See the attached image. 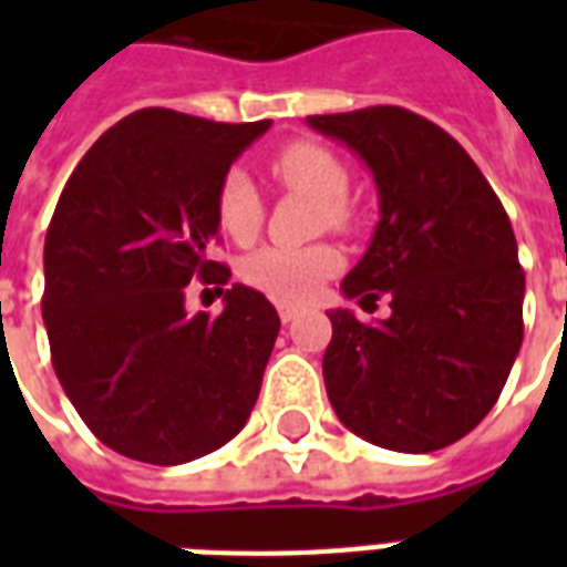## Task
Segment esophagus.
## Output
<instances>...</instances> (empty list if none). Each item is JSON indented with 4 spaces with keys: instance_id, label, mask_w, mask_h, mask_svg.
Returning <instances> with one entry per match:
<instances>
[{
    "instance_id": "34e87169",
    "label": "esophagus",
    "mask_w": 567,
    "mask_h": 567,
    "mask_svg": "<svg viewBox=\"0 0 567 567\" xmlns=\"http://www.w3.org/2000/svg\"><path fill=\"white\" fill-rule=\"evenodd\" d=\"M279 319L285 321V324H288V321H295L297 319V312H300V307H295V303H279Z\"/></svg>"
}]
</instances>
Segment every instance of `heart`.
I'll return each instance as SVG.
<instances>
[{
  "instance_id": "1",
  "label": "heart",
  "mask_w": 567,
  "mask_h": 567,
  "mask_svg": "<svg viewBox=\"0 0 567 567\" xmlns=\"http://www.w3.org/2000/svg\"><path fill=\"white\" fill-rule=\"evenodd\" d=\"M272 175L291 190H303L319 199L324 218L333 227L349 221L346 194H349V173L343 161L316 142H291L272 157ZM215 218L224 234L236 243H248L258 234L264 218V199L258 187L243 169H230L218 185L215 197ZM340 251L328 243L316 246H260L239 264L243 282L251 285L260 295L285 303H300L319 291L324 279L340 270Z\"/></svg>"
}]
</instances>
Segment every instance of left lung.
I'll return each mask as SVG.
<instances>
[{
	"mask_svg": "<svg viewBox=\"0 0 567 567\" xmlns=\"http://www.w3.org/2000/svg\"><path fill=\"white\" fill-rule=\"evenodd\" d=\"M307 124L355 151L380 194V224L340 288L392 297V316L377 324L328 312L331 406L382 450H443L495 406L523 346L525 272L511 218L471 154L406 109Z\"/></svg>",
	"mask_w": 567,
	"mask_h": 567,
	"instance_id": "obj_1",
	"label": "left lung"
}]
</instances>
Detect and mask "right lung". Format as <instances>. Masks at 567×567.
<instances>
[{"mask_svg":"<svg viewBox=\"0 0 567 567\" xmlns=\"http://www.w3.org/2000/svg\"><path fill=\"white\" fill-rule=\"evenodd\" d=\"M270 121L215 124L142 109L105 130L60 194L44 236L42 319L56 380L109 450L185 464L234 440L279 337L267 297L209 258L215 197ZM190 278L225 309L187 317Z\"/></svg>","mask_w":567,"mask_h":567,"instance_id":"right-lung-1","label":"right lung"}]
</instances>
